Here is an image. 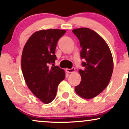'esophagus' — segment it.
<instances>
[{
	"label": "esophagus",
	"mask_w": 129,
	"mask_h": 129,
	"mask_svg": "<svg viewBox=\"0 0 129 129\" xmlns=\"http://www.w3.org/2000/svg\"><path fill=\"white\" fill-rule=\"evenodd\" d=\"M66 72L69 73H73V72H75V69L74 67L72 68V69H67L66 70Z\"/></svg>",
	"instance_id": "34e87169"
}]
</instances>
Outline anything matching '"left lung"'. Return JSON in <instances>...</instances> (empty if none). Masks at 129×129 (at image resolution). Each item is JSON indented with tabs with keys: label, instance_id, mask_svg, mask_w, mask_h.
I'll return each mask as SVG.
<instances>
[{
	"label": "left lung",
	"instance_id": "obj_1",
	"mask_svg": "<svg viewBox=\"0 0 129 129\" xmlns=\"http://www.w3.org/2000/svg\"><path fill=\"white\" fill-rule=\"evenodd\" d=\"M72 31L79 39L81 57L84 59V69L79 70L81 82L75 87V91L84 98H93L109 83L113 70L112 53L104 40L94 31L81 28Z\"/></svg>",
	"mask_w": 129,
	"mask_h": 129
}]
</instances>
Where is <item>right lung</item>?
Listing matches in <instances>:
<instances>
[{
  "label": "right lung",
  "mask_w": 129,
  "mask_h": 129,
  "mask_svg": "<svg viewBox=\"0 0 129 129\" xmlns=\"http://www.w3.org/2000/svg\"><path fill=\"white\" fill-rule=\"evenodd\" d=\"M63 29H43L35 32L24 46L22 54V71L26 85L45 104L55 98L58 85L66 78L63 69L54 63L58 40L66 33ZM52 63V67L49 66Z\"/></svg>",
  "instance_id": "add662e5"
}]
</instances>
